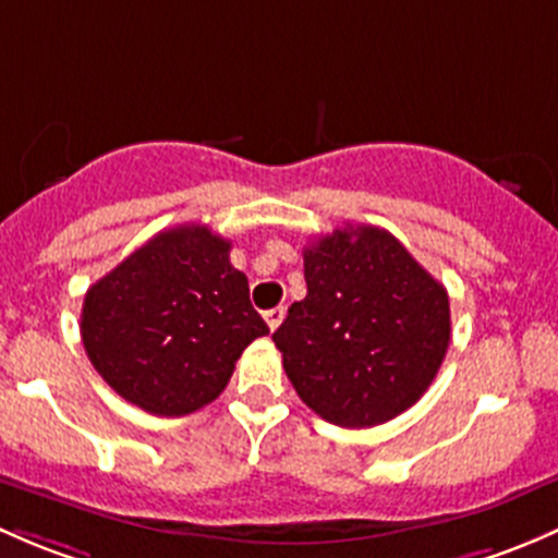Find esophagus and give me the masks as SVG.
I'll list each match as a JSON object with an SVG mask.
<instances>
[{
  "label": "esophagus",
  "instance_id": "34e87169",
  "mask_svg": "<svg viewBox=\"0 0 558 558\" xmlns=\"http://www.w3.org/2000/svg\"><path fill=\"white\" fill-rule=\"evenodd\" d=\"M263 317H266V325H268V330H277V327L281 325V319H284V308L281 306H277V308H268L266 314H263Z\"/></svg>",
  "mask_w": 558,
  "mask_h": 558
}]
</instances>
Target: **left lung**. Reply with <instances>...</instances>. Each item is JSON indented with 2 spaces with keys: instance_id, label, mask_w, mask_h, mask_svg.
<instances>
[{
  "instance_id": "8db88e82",
  "label": "left lung",
  "mask_w": 558,
  "mask_h": 558,
  "mask_svg": "<svg viewBox=\"0 0 558 558\" xmlns=\"http://www.w3.org/2000/svg\"><path fill=\"white\" fill-rule=\"evenodd\" d=\"M306 298L274 332L298 398L373 427L427 392L451 341L449 292L389 231L347 226L303 250Z\"/></svg>"
}]
</instances>
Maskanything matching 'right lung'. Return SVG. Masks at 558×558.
Listing matches in <instances>:
<instances>
[{
  "label": "right lung",
  "instance_id": "right-lung-1",
  "mask_svg": "<svg viewBox=\"0 0 558 558\" xmlns=\"http://www.w3.org/2000/svg\"><path fill=\"white\" fill-rule=\"evenodd\" d=\"M80 332L109 387L155 416H185L220 398L268 325L231 241L206 226L160 231L85 292Z\"/></svg>",
  "mask_w": 558,
  "mask_h": 558
}]
</instances>
